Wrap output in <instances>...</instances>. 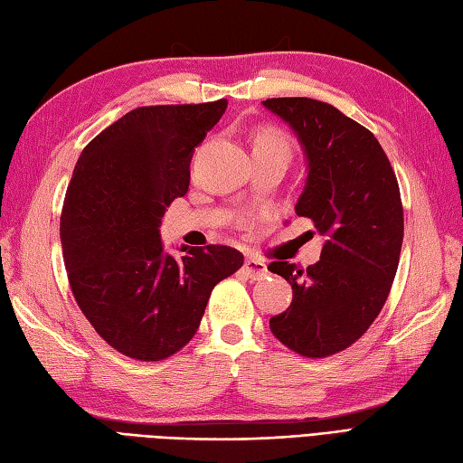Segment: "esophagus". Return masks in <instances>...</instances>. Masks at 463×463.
I'll return each mask as SVG.
<instances>
[{
  "label": "esophagus",
  "mask_w": 463,
  "mask_h": 463,
  "mask_svg": "<svg viewBox=\"0 0 463 463\" xmlns=\"http://www.w3.org/2000/svg\"><path fill=\"white\" fill-rule=\"evenodd\" d=\"M243 269L248 273L250 279H261L267 275V265L258 258H248L243 263Z\"/></svg>",
  "instance_id": "1"
}]
</instances>
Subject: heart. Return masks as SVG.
I'll list each match as a JSON object with an SVG mask.
<instances>
[{"mask_svg": "<svg viewBox=\"0 0 463 463\" xmlns=\"http://www.w3.org/2000/svg\"><path fill=\"white\" fill-rule=\"evenodd\" d=\"M253 150H279V152L289 154L291 145H289V138H287L281 130L265 128L258 137H255Z\"/></svg>", "mask_w": 463, "mask_h": 463, "instance_id": "b5f03b06", "label": "heart"}]
</instances>
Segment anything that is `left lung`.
<instances>
[{"label":"left lung","instance_id":"obj_1","mask_svg":"<svg viewBox=\"0 0 463 463\" xmlns=\"http://www.w3.org/2000/svg\"><path fill=\"white\" fill-rule=\"evenodd\" d=\"M263 107L305 150L307 182L295 213L326 235L321 260L307 269L269 263L293 287L291 305L269 328L297 354L325 358L356 343L388 299L404 238L398 180L373 132L328 102L283 97Z\"/></svg>","mask_w":463,"mask_h":463}]
</instances>
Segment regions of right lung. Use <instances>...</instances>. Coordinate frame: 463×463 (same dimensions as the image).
Returning <instances> with one entry per match:
<instances>
[{"label":"right lung","mask_w":463,"mask_h":463,"mask_svg":"<svg viewBox=\"0 0 463 463\" xmlns=\"http://www.w3.org/2000/svg\"><path fill=\"white\" fill-rule=\"evenodd\" d=\"M228 100L127 112L80 152L61 212L65 269L79 309L125 356L156 363L196 335L212 289L243 265L228 245L164 253L160 223L186 196L196 146Z\"/></svg>","instance_id":"1"}]
</instances>
